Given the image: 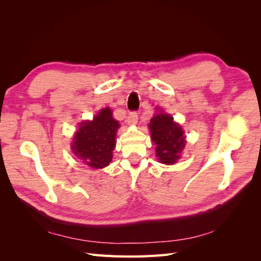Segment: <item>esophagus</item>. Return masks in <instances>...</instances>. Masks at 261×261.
<instances>
[{
	"label": "esophagus",
	"instance_id": "1",
	"mask_svg": "<svg viewBox=\"0 0 261 261\" xmlns=\"http://www.w3.org/2000/svg\"><path fill=\"white\" fill-rule=\"evenodd\" d=\"M137 121H138V114L136 112H130L127 116V120H126L128 125H136Z\"/></svg>",
	"mask_w": 261,
	"mask_h": 261
}]
</instances>
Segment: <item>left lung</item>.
Masks as SVG:
<instances>
[{"label":"left lung","instance_id":"left-lung-1","mask_svg":"<svg viewBox=\"0 0 261 261\" xmlns=\"http://www.w3.org/2000/svg\"><path fill=\"white\" fill-rule=\"evenodd\" d=\"M148 125L158 160L164 164L176 163L186 144L181 126L173 121L170 114L162 111L155 113Z\"/></svg>","mask_w":261,"mask_h":261}]
</instances>
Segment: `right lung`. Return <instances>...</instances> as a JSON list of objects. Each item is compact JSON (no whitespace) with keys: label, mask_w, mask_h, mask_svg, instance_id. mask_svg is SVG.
<instances>
[{"label":"right lung","mask_w":261,"mask_h":261,"mask_svg":"<svg viewBox=\"0 0 261 261\" xmlns=\"http://www.w3.org/2000/svg\"><path fill=\"white\" fill-rule=\"evenodd\" d=\"M120 124L112 116L110 108L100 110L92 121L78 126L72 141L75 156L91 169H103L112 161L115 136Z\"/></svg>","instance_id":"1"}]
</instances>
